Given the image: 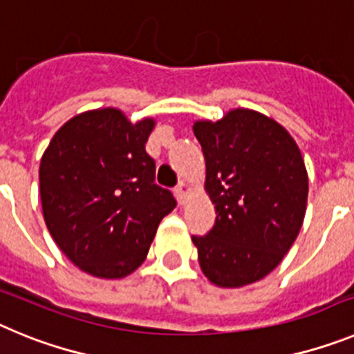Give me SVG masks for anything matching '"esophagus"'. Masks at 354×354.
I'll list each match as a JSON object with an SVG mask.
<instances>
[{"instance_id":"esophagus-1","label":"esophagus","mask_w":354,"mask_h":354,"mask_svg":"<svg viewBox=\"0 0 354 354\" xmlns=\"http://www.w3.org/2000/svg\"><path fill=\"white\" fill-rule=\"evenodd\" d=\"M193 193V187L189 186L187 183H180L179 186L175 187V195H177V200H179V204H186L189 195Z\"/></svg>"}]
</instances>
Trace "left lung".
Listing matches in <instances>:
<instances>
[{
    "label": "left lung",
    "mask_w": 354,
    "mask_h": 354,
    "mask_svg": "<svg viewBox=\"0 0 354 354\" xmlns=\"http://www.w3.org/2000/svg\"><path fill=\"white\" fill-rule=\"evenodd\" d=\"M205 158V192L216 223L193 236L209 282L237 289L282 262L305 220L308 174L298 143L271 117L230 109L218 122L196 120Z\"/></svg>",
    "instance_id": "left-lung-1"
}]
</instances>
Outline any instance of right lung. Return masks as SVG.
<instances>
[{"label":"right lung","mask_w":354,"mask_h":354,"mask_svg":"<svg viewBox=\"0 0 354 354\" xmlns=\"http://www.w3.org/2000/svg\"><path fill=\"white\" fill-rule=\"evenodd\" d=\"M154 126V118L133 124L117 108L90 109L65 122L40 159L44 221L65 257L92 277L138 270L177 205L154 183L145 150Z\"/></svg>","instance_id":"right-lung-1"}]
</instances>
